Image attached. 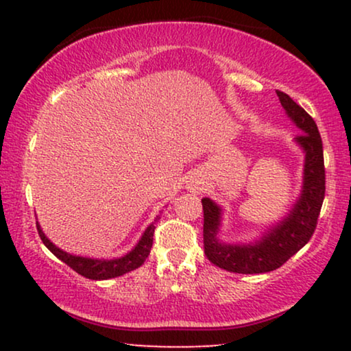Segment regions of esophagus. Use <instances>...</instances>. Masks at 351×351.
<instances>
[{
    "instance_id": "obj_1",
    "label": "esophagus",
    "mask_w": 351,
    "mask_h": 351,
    "mask_svg": "<svg viewBox=\"0 0 351 351\" xmlns=\"http://www.w3.org/2000/svg\"><path fill=\"white\" fill-rule=\"evenodd\" d=\"M189 189H190V191H195V193H198V191H201V189H203V186H201V182L199 180H190Z\"/></svg>"
}]
</instances>
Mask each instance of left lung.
I'll list each match as a JSON object with an SVG mask.
<instances>
[{"instance_id": "8db88e82", "label": "left lung", "mask_w": 351, "mask_h": 351, "mask_svg": "<svg viewBox=\"0 0 351 351\" xmlns=\"http://www.w3.org/2000/svg\"><path fill=\"white\" fill-rule=\"evenodd\" d=\"M276 94L286 113L302 131L295 141L305 150L304 190L291 214L275 228H271L261 241L247 246L219 243V206L209 198L201 199L204 213L203 243L206 257L215 267L232 273L256 275V273H267L280 268L313 237L324 201L326 171L323 141L318 126L315 119L286 93L276 90Z\"/></svg>"}]
</instances>
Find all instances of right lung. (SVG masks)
I'll return each instance as SVG.
<instances>
[{
	"label": "right lung",
	"instance_id": "obj_1",
	"mask_svg": "<svg viewBox=\"0 0 351 351\" xmlns=\"http://www.w3.org/2000/svg\"><path fill=\"white\" fill-rule=\"evenodd\" d=\"M160 217L155 219L150 227L145 230V233L142 234L141 241L136 247L132 249L131 252L126 254L124 257L113 258V261H95V258H86V257H78V256H70L64 251H60L59 247H56L49 239L45 237L40 225L36 222L38 234H40L41 241L45 243V246L49 249V251L54 254L57 258H60L62 262H65L71 270L80 273L81 276L89 278V280H108V278H117L121 276L124 273L136 270L145 262V258L150 256L152 244H153V233H155L156 223Z\"/></svg>",
	"mask_w": 351,
	"mask_h": 351
}]
</instances>
